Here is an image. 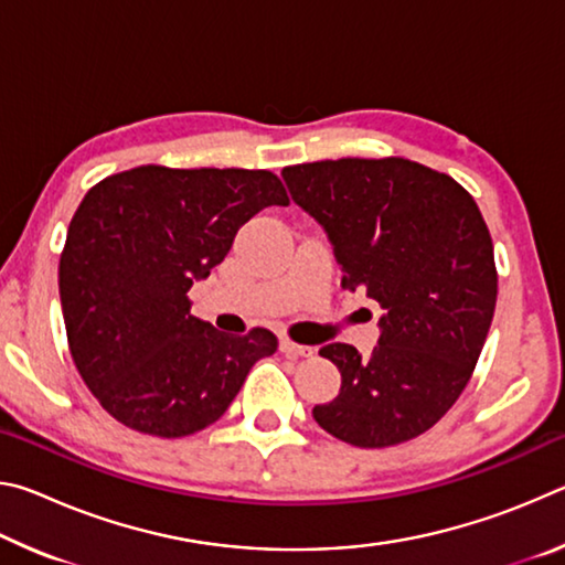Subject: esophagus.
<instances>
[{
    "label": "esophagus",
    "instance_id": "34e87169",
    "mask_svg": "<svg viewBox=\"0 0 565 565\" xmlns=\"http://www.w3.org/2000/svg\"><path fill=\"white\" fill-rule=\"evenodd\" d=\"M279 349H281V353H286V356H311L313 353V349L311 347H301V343H294L291 339H281V343H279Z\"/></svg>",
    "mask_w": 565,
    "mask_h": 565
}]
</instances>
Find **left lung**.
<instances>
[{
  "instance_id": "left-lung-1",
  "label": "left lung",
  "mask_w": 565,
  "mask_h": 565,
  "mask_svg": "<svg viewBox=\"0 0 565 565\" xmlns=\"http://www.w3.org/2000/svg\"><path fill=\"white\" fill-rule=\"evenodd\" d=\"M281 177L327 232L343 289L384 309L369 356L339 341L319 351L341 391L313 418L359 448L411 441L456 404L489 337L499 294L489 226L458 181L401 157L311 161Z\"/></svg>"
}]
</instances>
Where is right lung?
<instances>
[{
    "mask_svg": "<svg viewBox=\"0 0 565 565\" xmlns=\"http://www.w3.org/2000/svg\"><path fill=\"white\" fill-rule=\"evenodd\" d=\"M286 204L264 169L147 164L87 191L60 259L62 313L76 371L119 424L159 438L202 431L276 351L269 329L228 337L191 317L186 294L248 218Z\"/></svg>",
    "mask_w": 565,
    "mask_h": 565,
    "instance_id": "add662e5",
    "label": "right lung"
}]
</instances>
